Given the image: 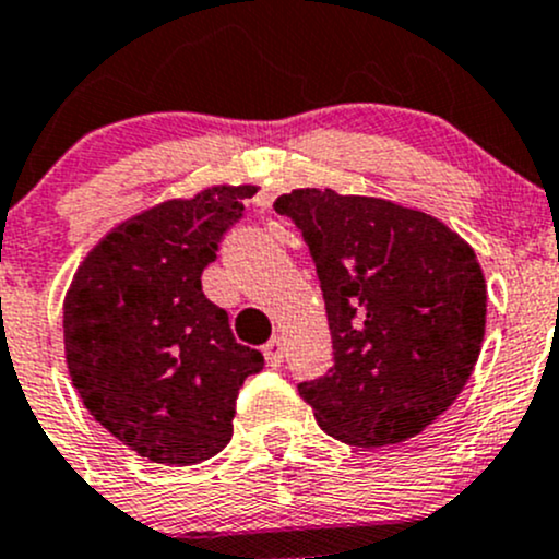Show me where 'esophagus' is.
Returning <instances> with one entry per match:
<instances>
[{
    "mask_svg": "<svg viewBox=\"0 0 559 559\" xmlns=\"http://www.w3.org/2000/svg\"><path fill=\"white\" fill-rule=\"evenodd\" d=\"M263 358H266L269 366H280L282 358H285V344H282L280 336H274L272 342L263 344Z\"/></svg>",
    "mask_w": 559,
    "mask_h": 559,
    "instance_id": "1",
    "label": "esophagus"
}]
</instances>
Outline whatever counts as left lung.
<instances>
[{
	"label": "left lung",
	"instance_id": "1",
	"mask_svg": "<svg viewBox=\"0 0 559 559\" xmlns=\"http://www.w3.org/2000/svg\"><path fill=\"white\" fill-rule=\"evenodd\" d=\"M325 298L333 364L298 384L328 436L401 444L454 404L479 358L487 285L444 223L384 199L304 188L280 195Z\"/></svg>",
	"mask_w": 559,
	"mask_h": 559
}]
</instances>
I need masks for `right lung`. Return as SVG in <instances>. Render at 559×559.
<instances>
[{
  "label": "right lung",
  "instance_id": "1",
  "mask_svg": "<svg viewBox=\"0 0 559 559\" xmlns=\"http://www.w3.org/2000/svg\"><path fill=\"white\" fill-rule=\"evenodd\" d=\"M252 193L217 186L131 217L91 250L67 293L72 384L96 423L153 463L193 465L221 452L239 388L263 368L201 290Z\"/></svg>",
  "mask_w": 559,
  "mask_h": 559
}]
</instances>
